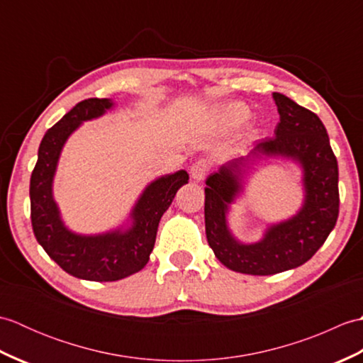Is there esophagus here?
<instances>
[{
    "mask_svg": "<svg viewBox=\"0 0 363 363\" xmlns=\"http://www.w3.org/2000/svg\"><path fill=\"white\" fill-rule=\"evenodd\" d=\"M209 168H211V164H209V160L207 159H199V160H196L194 165H191V168H190V177H191V181H195V182H201L204 177H206V174H207V172H209Z\"/></svg>",
    "mask_w": 363,
    "mask_h": 363,
    "instance_id": "34e87169",
    "label": "esophagus"
}]
</instances>
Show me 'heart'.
<instances>
[{"mask_svg":"<svg viewBox=\"0 0 363 363\" xmlns=\"http://www.w3.org/2000/svg\"><path fill=\"white\" fill-rule=\"evenodd\" d=\"M250 117H251L250 107L240 101L228 103L223 106L220 111V118L223 121V125H226L228 128L242 126L243 123L250 120Z\"/></svg>","mask_w":363,"mask_h":363,"instance_id":"heart-1","label":"heart"}]
</instances>
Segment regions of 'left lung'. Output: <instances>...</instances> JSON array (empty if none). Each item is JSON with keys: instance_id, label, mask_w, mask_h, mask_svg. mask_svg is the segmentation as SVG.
<instances>
[{"instance_id": "obj_1", "label": "left lung", "mask_w": 363, "mask_h": 363, "mask_svg": "<svg viewBox=\"0 0 363 363\" xmlns=\"http://www.w3.org/2000/svg\"><path fill=\"white\" fill-rule=\"evenodd\" d=\"M279 123L273 137L254 142L245 156L223 164L206 181V235L223 265L243 274L268 276L306 264L326 242L338 217V165L326 128L306 107L273 94ZM289 158L303 169L305 201L293 218L270 225L259 242L243 244L227 225L230 204L242 193L244 173L256 158Z\"/></svg>"}]
</instances>
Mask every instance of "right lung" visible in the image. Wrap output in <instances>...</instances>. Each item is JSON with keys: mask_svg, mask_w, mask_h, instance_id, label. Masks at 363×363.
Listing matches in <instances>:
<instances>
[{"mask_svg": "<svg viewBox=\"0 0 363 363\" xmlns=\"http://www.w3.org/2000/svg\"><path fill=\"white\" fill-rule=\"evenodd\" d=\"M113 104L109 98H89L76 104L46 130L30 174V221L37 242L64 272L86 281L111 282L140 272L150 260L162 215L176 191L189 182L186 169L154 179L138 196L128 225L107 233L86 235L65 226L52 196L60 152L84 121L103 117Z\"/></svg>", "mask_w": 363, "mask_h": 363, "instance_id": "obj_1", "label": "right lung"}]
</instances>
